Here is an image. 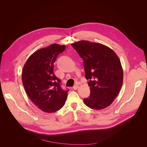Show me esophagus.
Segmentation results:
<instances>
[{"label":"esophagus","instance_id":"1","mask_svg":"<svg viewBox=\"0 0 147 147\" xmlns=\"http://www.w3.org/2000/svg\"><path fill=\"white\" fill-rule=\"evenodd\" d=\"M79 88V86L78 85H75V86H73V89H74V90H77Z\"/></svg>","mask_w":147,"mask_h":147}]
</instances>
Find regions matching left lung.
I'll list each match as a JSON object with an SVG mask.
<instances>
[{"mask_svg":"<svg viewBox=\"0 0 147 147\" xmlns=\"http://www.w3.org/2000/svg\"><path fill=\"white\" fill-rule=\"evenodd\" d=\"M83 60L90 95L83 99L86 106L102 110L111 105L121 88L123 68L118 56L108 46L89 41L71 43Z\"/></svg>","mask_w":147,"mask_h":147,"instance_id":"1","label":"left lung"}]
</instances>
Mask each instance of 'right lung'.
Instances as JSON below:
<instances>
[{
	"label": "right lung",
	"instance_id": "1",
	"mask_svg": "<svg viewBox=\"0 0 147 147\" xmlns=\"http://www.w3.org/2000/svg\"><path fill=\"white\" fill-rule=\"evenodd\" d=\"M65 49V45L55 43L38 49L22 69V81L28 96L45 113L58 111L65 103L68 90L62 89L61 80L53 73V64Z\"/></svg>",
	"mask_w": 147,
	"mask_h": 147
}]
</instances>
